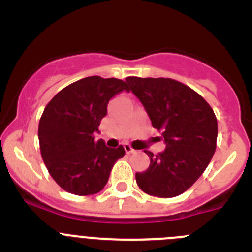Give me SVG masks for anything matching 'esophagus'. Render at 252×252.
Returning <instances> with one entry per match:
<instances>
[{
    "instance_id": "1",
    "label": "esophagus",
    "mask_w": 252,
    "mask_h": 252,
    "mask_svg": "<svg viewBox=\"0 0 252 252\" xmlns=\"http://www.w3.org/2000/svg\"><path fill=\"white\" fill-rule=\"evenodd\" d=\"M124 148H125V151H126V153H127V154L135 153V149H133L132 146L130 145V144H125V145H124Z\"/></svg>"
}]
</instances>
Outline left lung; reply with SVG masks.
Masks as SVG:
<instances>
[{
  "label": "left lung",
  "instance_id": "left-lung-1",
  "mask_svg": "<svg viewBox=\"0 0 252 252\" xmlns=\"http://www.w3.org/2000/svg\"><path fill=\"white\" fill-rule=\"evenodd\" d=\"M126 82L166 145L157 157L145 151L150 165L136 173L137 186L149 195L177 197L197 182L215 154V112L202 95L170 78L127 77Z\"/></svg>",
  "mask_w": 252,
  "mask_h": 252
}]
</instances>
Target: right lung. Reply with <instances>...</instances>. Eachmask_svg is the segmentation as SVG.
I'll list each match as a JSON object with an SVG mask.
<instances>
[{
  "mask_svg": "<svg viewBox=\"0 0 252 252\" xmlns=\"http://www.w3.org/2000/svg\"><path fill=\"white\" fill-rule=\"evenodd\" d=\"M127 84L117 78L87 77L69 84L46 104L39 122L40 151L51 178L77 195L101 192L124 146L94 140L107 104Z\"/></svg>",
  "mask_w": 252,
  "mask_h": 252,
  "instance_id": "right-lung-1",
  "label": "right lung"
}]
</instances>
